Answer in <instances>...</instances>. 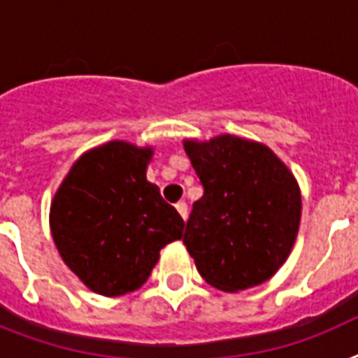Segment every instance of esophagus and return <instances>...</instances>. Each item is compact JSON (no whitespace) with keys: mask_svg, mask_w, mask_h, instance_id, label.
Here are the masks:
<instances>
[{"mask_svg":"<svg viewBox=\"0 0 358 358\" xmlns=\"http://www.w3.org/2000/svg\"><path fill=\"white\" fill-rule=\"evenodd\" d=\"M176 212L182 215V219H187V204L185 202H176Z\"/></svg>","mask_w":358,"mask_h":358,"instance_id":"34e87169","label":"esophagus"}]
</instances>
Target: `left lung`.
I'll return each mask as SVG.
<instances>
[{
  "mask_svg": "<svg viewBox=\"0 0 358 358\" xmlns=\"http://www.w3.org/2000/svg\"><path fill=\"white\" fill-rule=\"evenodd\" d=\"M204 193L193 204L184 245L213 288L266 282L292 252L301 191L271 148L236 135L184 141Z\"/></svg>",
  "mask_w": 358,
  "mask_h": 358,
  "instance_id": "left-lung-1",
  "label": "left lung"
}]
</instances>
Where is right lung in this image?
Instances as JSON below:
<instances>
[{
  "label": "right lung",
  "mask_w": 358,
  "mask_h": 358,
  "mask_svg": "<svg viewBox=\"0 0 358 358\" xmlns=\"http://www.w3.org/2000/svg\"><path fill=\"white\" fill-rule=\"evenodd\" d=\"M152 146L109 141L85 152L59 185L50 229L63 262L87 288L117 297L141 288L184 219L146 180Z\"/></svg>",
  "instance_id": "1"
}]
</instances>
